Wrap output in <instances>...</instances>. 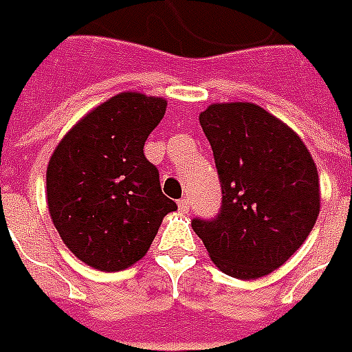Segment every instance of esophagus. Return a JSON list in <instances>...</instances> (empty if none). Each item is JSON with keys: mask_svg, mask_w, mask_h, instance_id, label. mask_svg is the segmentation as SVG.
Returning a JSON list of instances; mask_svg holds the SVG:
<instances>
[{"mask_svg": "<svg viewBox=\"0 0 352 352\" xmlns=\"http://www.w3.org/2000/svg\"><path fill=\"white\" fill-rule=\"evenodd\" d=\"M178 208H179V211H184V213H187V211L191 210V202H189V198L187 197L182 198V200L178 202Z\"/></svg>", "mask_w": 352, "mask_h": 352, "instance_id": "esophagus-1", "label": "esophagus"}]
</instances>
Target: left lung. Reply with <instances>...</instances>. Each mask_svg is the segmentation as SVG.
I'll return each instance as SVG.
<instances>
[{"label":"left lung","mask_w":352,"mask_h":352,"mask_svg":"<svg viewBox=\"0 0 352 352\" xmlns=\"http://www.w3.org/2000/svg\"><path fill=\"white\" fill-rule=\"evenodd\" d=\"M221 182V210L192 219L223 273L252 280L284 265L319 215V176L300 137L254 104L200 113Z\"/></svg>","instance_id":"left-lung-1"}]
</instances>
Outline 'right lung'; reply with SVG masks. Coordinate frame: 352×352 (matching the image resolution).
<instances>
[{
  "mask_svg": "<svg viewBox=\"0 0 352 352\" xmlns=\"http://www.w3.org/2000/svg\"><path fill=\"white\" fill-rule=\"evenodd\" d=\"M165 107L163 98L116 94L55 148L46 173L47 206L60 239L87 265L107 273L133 265L163 217L178 210L142 150Z\"/></svg>",
  "mask_w": 352,
  "mask_h": 352,
  "instance_id": "1",
  "label": "right lung"
}]
</instances>
